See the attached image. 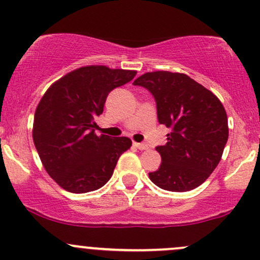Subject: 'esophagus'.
I'll return each instance as SVG.
<instances>
[{
	"instance_id": "1",
	"label": "esophagus",
	"mask_w": 260,
	"mask_h": 260,
	"mask_svg": "<svg viewBox=\"0 0 260 260\" xmlns=\"http://www.w3.org/2000/svg\"><path fill=\"white\" fill-rule=\"evenodd\" d=\"M133 145H135L136 148H138L139 150H145V149H148V145L145 144V143H137V142H135V143H133Z\"/></svg>"
}]
</instances>
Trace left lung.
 I'll return each mask as SVG.
<instances>
[{
  "label": "left lung",
  "mask_w": 260,
  "mask_h": 260,
  "mask_svg": "<svg viewBox=\"0 0 260 260\" xmlns=\"http://www.w3.org/2000/svg\"><path fill=\"white\" fill-rule=\"evenodd\" d=\"M133 85L143 86L155 99L160 124L172 128L161 156L149 178L162 190L184 192L200 186L216 169L228 139L223 105L190 76L170 71L145 73Z\"/></svg>",
  "instance_id": "1"
}]
</instances>
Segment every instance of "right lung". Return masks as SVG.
<instances>
[{"label": "right lung", "mask_w": 260, "mask_h": 260, "mask_svg": "<svg viewBox=\"0 0 260 260\" xmlns=\"http://www.w3.org/2000/svg\"><path fill=\"white\" fill-rule=\"evenodd\" d=\"M136 74L104 65L82 67L54 82L39 101L33 142L44 169L64 190L84 193L102 187L131 148L127 137L96 136L95 118L104 112L108 93Z\"/></svg>", "instance_id": "add662e5"}]
</instances>
